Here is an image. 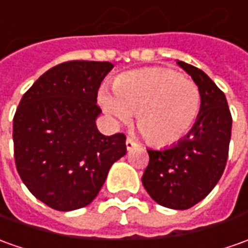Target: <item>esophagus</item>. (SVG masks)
I'll use <instances>...</instances> for the list:
<instances>
[{
	"label": "esophagus",
	"instance_id": "esophagus-1",
	"mask_svg": "<svg viewBox=\"0 0 248 248\" xmlns=\"http://www.w3.org/2000/svg\"><path fill=\"white\" fill-rule=\"evenodd\" d=\"M138 144L133 140V138L127 137L126 138V148H127V151H131V149H134L136 146H137Z\"/></svg>",
	"mask_w": 248,
	"mask_h": 248
}]
</instances>
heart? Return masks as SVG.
Segmentation results:
<instances>
[{"label":"heart","instance_id":"b5f03b06","mask_svg":"<svg viewBox=\"0 0 248 248\" xmlns=\"http://www.w3.org/2000/svg\"><path fill=\"white\" fill-rule=\"evenodd\" d=\"M112 92L99 100L115 122H136L148 142L168 146L179 142L193 127L201 108V92L194 81L164 67L131 70L117 77Z\"/></svg>","mask_w":248,"mask_h":248}]
</instances>
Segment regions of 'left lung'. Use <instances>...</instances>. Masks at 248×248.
I'll return each mask as SVG.
<instances>
[{"instance_id": "left-lung-1", "label": "left lung", "mask_w": 248, "mask_h": 248, "mask_svg": "<svg viewBox=\"0 0 248 248\" xmlns=\"http://www.w3.org/2000/svg\"><path fill=\"white\" fill-rule=\"evenodd\" d=\"M198 85L201 108L197 122L176 145L148 149L142 185L155 201L170 209H188L220 181L230 151L232 115L224 92L201 69L178 61Z\"/></svg>"}]
</instances>
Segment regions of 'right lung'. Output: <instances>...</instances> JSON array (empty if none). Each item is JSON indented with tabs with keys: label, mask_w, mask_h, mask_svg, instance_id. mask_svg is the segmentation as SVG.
Wrapping results in <instances>:
<instances>
[{
	"label": "right lung",
	"mask_w": 248,
	"mask_h": 248,
	"mask_svg": "<svg viewBox=\"0 0 248 248\" xmlns=\"http://www.w3.org/2000/svg\"><path fill=\"white\" fill-rule=\"evenodd\" d=\"M110 62L67 61L47 70L18 103L13 151L27 188L47 206L67 212L99 194L110 167L124 156L126 136H103L95 119Z\"/></svg>",
	"instance_id": "add662e5"
}]
</instances>
